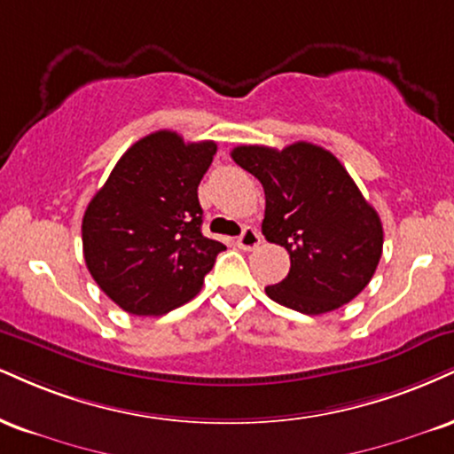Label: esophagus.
<instances>
[{
	"mask_svg": "<svg viewBox=\"0 0 454 454\" xmlns=\"http://www.w3.org/2000/svg\"><path fill=\"white\" fill-rule=\"evenodd\" d=\"M260 241H262L260 232L255 231V228L247 226V228H245V231H243L241 237L237 239V245H239V247H241V249H245V251H251V249L258 247Z\"/></svg>",
	"mask_w": 454,
	"mask_h": 454,
	"instance_id": "esophagus-1",
	"label": "esophagus"
}]
</instances>
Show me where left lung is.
<instances>
[{"label":"left lung","mask_w":454,"mask_h":454,"mask_svg":"<svg viewBox=\"0 0 454 454\" xmlns=\"http://www.w3.org/2000/svg\"><path fill=\"white\" fill-rule=\"evenodd\" d=\"M231 156L260 179L262 234L292 262L286 279L266 287L269 298L304 315L351 302L379 266L383 223L340 160L307 141L283 150L239 145Z\"/></svg>","instance_id":"8db88e82"}]
</instances>
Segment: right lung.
<instances>
[{
    "label": "right lung",
    "mask_w": 454,
    "mask_h": 454,
    "mask_svg": "<svg viewBox=\"0 0 454 454\" xmlns=\"http://www.w3.org/2000/svg\"><path fill=\"white\" fill-rule=\"evenodd\" d=\"M215 141L156 130L124 152L82 220L92 279L130 315H165L192 300L226 245L203 237L199 184Z\"/></svg>",
    "instance_id": "right-lung-1"
}]
</instances>
